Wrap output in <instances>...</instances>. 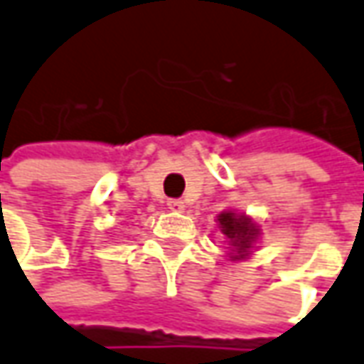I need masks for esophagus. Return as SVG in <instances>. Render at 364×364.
<instances>
[{
    "mask_svg": "<svg viewBox=\"0 0 364 364\" xmlns=\"http://www.w3.org/2000/svg\"><path fill=\"white\" fill-rule=\"evenodd\" d=\"M168 208L174 212H182L186 206H184V202H182V200H168Z\"/></svg>",
    "mask_w": 364,
    "mask_h": 364,
    "instance_id": "obj_1",
    "label": "esophagus"
}]
</instances>
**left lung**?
Wrapping results in <instances>:
<instances>
[{
	"mask_svg": "<svg viewBox=\"0 0 364 364\" xmlns=\"http://www.w3.org/2000/svg\"><path fill=\"white\" fill-rule=\"evenodd\" d=\"M218 230L230 248L232 260H242L252 255L260 238V226L248 214L236 210H224L216 216Z\"/></svg>",
	"mask_w": 364,
	"mask_h": 364,
	"instance_id": "8db88e82",
	"label": "left lung"
}]
</instances>
